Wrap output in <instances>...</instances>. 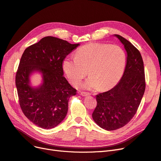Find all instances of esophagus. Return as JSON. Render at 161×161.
<instances>
[{
    "label": "esophagus",
    "mask_w": 161,
    "mask_h": 161,
    "mask_svg": "<svg viewBox=\"0 0 161 161\" xmlns=\"http://www.w3.org/2000/svg\"><path fill=\"white\" fill-rule=\"evenodd\" d=\"M80 94H81V96H84V97L89 96V93H86V92H81Z\"/></svg>",
    "instance_id": "esophagus-1"
}]
</instances>
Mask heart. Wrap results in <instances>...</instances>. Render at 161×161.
<instances>
[{
  "label": "heart",
  "mask_w": 161,
  "mask_h": 161,
  "mask_svg": "<svg viewBox=\"0 0 161 161\" xmlns=\"http://www.w3.org/2000/svg\"><path fill=\"white\" fill-rule=\"evenodd\" d=\"M127 56L121 47L109 44L92 43L81 47L75 57L68 56L62 68L70 81L77 85L87 74L90 77L82 84L85 90H108L121 79L125 69Z\"/></svg>",
  "instance_id": "obj_1"
}]
</instances>
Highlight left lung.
<instances>
[{
	"label": "left lung",
	"mask_w": 161,
	"mask_h": 161,
	"mask_svg": "<svg viewBox=\"0 0 161 161\" xmlns=\"http://www.w3.org/2000/svg\"><path fill=\"white\" fill-rule=\"evenodd\" d=\"M127 52V64L121 80L111 90L96 96L94 121L107 130L127 125L135 115L145 90L144 64L139 51L129 41L115 34Z\"/></svg>",
	"instance_id": "obj_1"
}]
</instances>
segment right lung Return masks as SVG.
Instances as JSON below:
<instances>
[{
  "instance_id": "right-lung-1",
  "label": "right lung",
  "mask_w": 161,
  "mask_h": 161,
  "mask_svg": "<svg viewBox=\"0 0 161 161\" xmlns=\"http://www.w3.org/2000/svg\"><path fill=\"white\" fill-rule=\"evenodd\" d=\"M80 45L53 36L42 38L24 52L16 74V86L23 114L36 125L50 129L65 117L70 97L77 90L63 76L62 62ZM36 71L43 77L38 87L30 86Z\"/></svg>"
}]
</instances>
